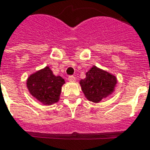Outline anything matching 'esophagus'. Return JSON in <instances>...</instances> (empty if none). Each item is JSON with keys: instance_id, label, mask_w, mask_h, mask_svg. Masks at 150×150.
Wrapping results in <instances>:
<instances>
[{"instance_id": "34e87169", "label": "esophagus", "mask_w": 150, "mask_h": 150, "mask_svg": "<svg viewBox=\"0 0 150 150\" xmlns=\"http://www.w3.org/2000/svg\"><path fill=\"white\" fill-rule=\"evenodd\" d=\"M68 80L70 82H75V77L73 75H69L68 76Z\"/></svg>"}]
</instances>
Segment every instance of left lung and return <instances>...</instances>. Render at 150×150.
<instances>
[{
    "label": "left lung",
    "instance_id": "obj_1",
    "mask_svg": "<svg viewBox=\"0 0 150 150\" xmlns=\"http://www.w3.org/2000/svg\"><path fill=\"white\" fill-rule=\"evenodd\" d=\"M116 78L108 72L94 66L87 72L86 78L80 80L82 91L86 98L94 103H98L107 97L114 90Z\"/></svg>",
    "mask_w": 150,
    "mask_h": 150
}]
</instances>
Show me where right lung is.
<instances>
[{
  "mask_svg": "<svg viewBox=\"0 0 150 150\" xmlns=\"http://www.w3.org/2000/svg\"><path fill=\"white\" fill-rule=\"evenodd\" d=\"M64 83L62 77L55 76L52 71L46 67L28 78L27 88L30 94L38 100L49 105L59 101Z\"/></svg>",
  "mask_w": 150,
  "mask_h": 150,
  "instance_id": "1",
  "label": "right lung"
}]
</instances>
